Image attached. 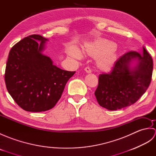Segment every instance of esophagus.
Instances as JSON below:
<instances>
[{
  "mask_svg": "<svg viewBox=\"0 0 156 156\" xmlns=\"http://www.w3.org/2000/svg\"><path fill=\"white\" fill-rule=\"evenodd\" d=\"M84 69H85V71L87 72V73H90V72H92V70H91V69L89 68V67H86L85 68H84Z\"/></svg>",
  "mask_w": 156,
  "mask_h": 156,
  "instance_id": "esophagus-1",
  "label": "esophagus"
}]
</instances>
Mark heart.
Wrapping results in <instances>:
<instances>
[{"label":"heart","instance_id":"obj_1","mask_svg":"<svg viewBox=\"0 0 156 156\" xmlns=\"http://www.w3.org/2000/svg\"><path fill=\"white\" fill-rule=\"evenodd\" d=\"M87 51L90 55L97 57L98 64L102 68H109L115 60V45L113 42L107 39H96L87 45ZM68 54L71 58L75 59H80L82 56L81 51L76 48H72Z\"/></svg>","mask_w":156,"mask_h":156}]
</instances>
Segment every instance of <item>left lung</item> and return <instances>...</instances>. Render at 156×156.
Segmentation results:
<instances>
[{
	"label": "left lung",
	"mask_w": 156,
	"mask_h": 156,
	"mask_svg": "<svg viewBox=\"0 0 156 156\" xmlns=\"http://www.w3.org/2000/svg\"><path fill=\"white\" fill-rule=\"evenodd\" d=\"M143 55L130 51L115 62L111 71L98 76L94 92L102 107L110 111L119 110L135 103L150 86L153 72V60L144 48ZM135 59L138 63L130 66Z\"/></svg>",
	"instance_id": "1"
}]
</instances>
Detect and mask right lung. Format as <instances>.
Listing matches in <instances>:
<instances>
[{
  "instance_id": "obj_1",
  "label": "right lung",
  "mask_w": 156,
  "mask_h": 156,
  "mask_svg": "<svg viewBox=\"0 0 156 156\" xmlns=\"http://www.w3.org/2000/svg\"><path fill=\"white\" fill-rule=\"evenodd\" d=\"M46 41L41 35H31L16 43L9 52L5 73L6 87L16 103L26 111L52 108L76 72L58 68L50 58L41 54Z\"/></svg>"
}]
</instances>
